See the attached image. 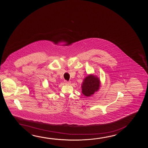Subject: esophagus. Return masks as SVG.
Segmentation results:
<instances>
[{"label": "esophagus", "instance_id": "1", "mask_svg": "<svg viewBox=\"0 0 148 148\" xmlns=\"http://www.w3.org/2000/svg\"><path fill=\"white\" fill-rule=\"evenodd\" d=\"M64 84H66V85H69V84H70V82H68V81H67V80H64Z\"/></svg>", "mask_w": 148, "mask_h": 148}]
</instances>
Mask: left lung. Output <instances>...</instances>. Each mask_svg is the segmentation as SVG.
Returning a JSON list of instances; mask_svg holds the SVG:
<instances>
[{
    "instance_id": "1",
    "label": "left lung",
    "mask_w": 148,
    "mask_h": 148,
    "mask_svg": "<svg viewBox=\"0 0 148 148\" xmlns=\"http://www.w3.org/2000/svg\"><path fill=\"white\" fill-rule=\"evenodd\" d=\"M100 86V81L95 75H89L84 79L82 85V92L86 96H90L97 91Z\"/></svg>"
}]
</instances>
